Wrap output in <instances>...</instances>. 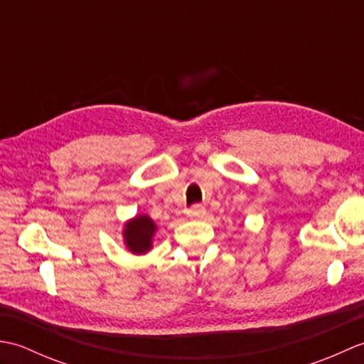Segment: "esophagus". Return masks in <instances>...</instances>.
<instances>
[{
    "instance_id": "1",
    "label": "esophagus",
    "mask_w": 364,
    "mask_h": 364,
    "mask_svg": "<svg viewBox=\"0 0 364 364\" xmlns=\"http://www.w3.org/2000/svg\"><path fill=\"white\" fill-rule=\"evenodd\" d=\"M206 215V210L203 206H200V205H196V206H192L191 210L188 211V218L189 219H196V220H202L203 218Z\"/></svg>"
}]
</instances>
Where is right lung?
Returning <instances> with one entry per match:
<instances>
[{"label":"right lung","instance_id":"1","mask_svg":"<svg viewBox=\"0 0 364 364\" xmlns=\"http://www.w3.org/2000/svg\"><path fill=\"white\" fill-rule=\"evenodd\" d=\"M158 233V225L146 214H136L123 223L122 236L127 250L133 255H145L153 249V239Z\"/></svg>","mask_w":364,"mask_h":364}]
</instances>
